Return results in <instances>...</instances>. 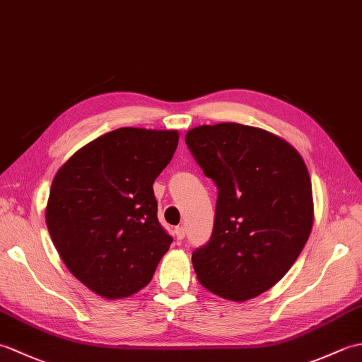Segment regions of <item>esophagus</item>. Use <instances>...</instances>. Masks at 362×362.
<instances>
[{
    "label": "esophagus",
    "instance_id": "obj_1",
    "mask_svg": "<svg viewBox=\"0 0 362 362\" xmlns=\"http://www.w3.org/2000/svg\"><path fill=\"white\" fill-rule=\"evenodd\" d=\"M174 235H175L177 240L182 241L183 238H185V228H183V227H175L174 228Z\"/></svg>",
    "mask_w": 362,
    "mask_h": 362
}]
</instances>
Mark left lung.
<instances>
[{
  "label": "left lung",
  "mask_w": 362,
  "mask_h": 362,
  "mask_svg": "<svg viewBox=\"0 0 362 362\" xmlns=\"http://www.w3.org/2000/svg\"><path fill=\"white\" fill-rule=\"evenodd\" d=\"M185 141L219 189L210 241L191 257L197 280L233 302L263 294L283 279L310 238L308 168L286 140L238 122L194 127Z\"/></svg>",
  "instance_id": "8db88e82"
}]
</instances>
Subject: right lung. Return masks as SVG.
Instances as JSON below:
<instances>
[{
	"instance_id": "obj_1",
	"label": "right lung",
	"mask_w": 362,
	"mask_h": 362,
	"mask_svg": "<svg viewBox=\"0 0 362 362\" xmlns=\"http://www.w3.org/2000/svg\"><path fill=\"white\" fill-rule=\"evenodd\" d=\"M177 144V130L121 127L74 152L54 175L46 226L68 271L95 294H136L171 245L152 183Z\"/></svg>"
}]
</instances>
